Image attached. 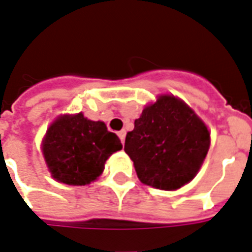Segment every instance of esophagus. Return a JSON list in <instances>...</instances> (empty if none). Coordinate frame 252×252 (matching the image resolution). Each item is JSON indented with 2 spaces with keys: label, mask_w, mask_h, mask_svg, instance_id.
I'll return each mask as SVG.
<instances>
[{
  "label": "esophagus",
  "mask_w": 252,
  "mask_h": 252,
  "mask_svg": "<svg viewBox=\"0 0 252 252\" xmlns=\"http://www.w3.org/2000/svg\"><path fill=\"white\" fill-rule=\"evenodd\" d=\"M126 132L124 129L120 130V132H118V136H119V138L122 140L123 144H124V141H126Z\"/></svg>",
  "instance_id": "esophagus-1"
}]
</instances>
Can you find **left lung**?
I'll return each mask as SVG.
<instances>
[{
  "label": "left lung",
  "instance_id": "1",
  "mask_svg": "<svg viewBox=\"0 0 252 252\" xmlns=\"http://www.w3.org/2000/svg\"><path fill=\"white\" fill-rule=\"evenodd\" d=\"M208 147L207 126L193 110L173 95H161L134 120L124 150L141 183L175 190L194 179Z\"/></svg>",
  "mask_w": 252,
  "mask_h": 252
}]
</instances>
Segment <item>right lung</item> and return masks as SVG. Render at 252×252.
I'll use <instances>...</instances> for the list:
<instances>
[{
  "mask_svg": "<svg viewBox=\"0 0 252 252\" xmlns=\"http://www.w3.org/2000/svg\"><path fill=\"white\" fill-rule=\"evenodd\" d=\"M115 133L102 122L77 115L61 116L53 123L42 142V153L52 176L68 185H87L101 175L105 161L122 150Z\"/></svg>",
  "mask_w": 252,
  "mask_h": 252,
  "instance_id": "1",
  "label": "right lung"
}]
</instances>
